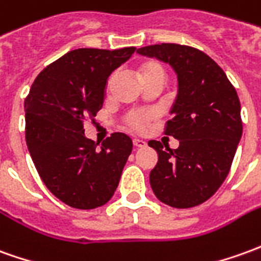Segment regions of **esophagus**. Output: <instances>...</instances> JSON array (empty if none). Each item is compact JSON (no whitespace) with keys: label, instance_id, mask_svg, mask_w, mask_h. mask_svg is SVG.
Segmentation results:
<instances>
[{"label":"esophagus","instance_id":"esophagus-1","mask_svg":"<svg viewBox=\"0 0 261 261\" xmlns=\"http://www.w3.org/2000/svg\"><path fill=\"white\" fill-rule=\"evenodd\" d=\"M133 144H134L136 147H138V148H141V147H145V145H147V143H145L144 140H141V138H134V140H133Z\"/></svg>","mask_w":261,"mask_h":261}]
</instances>
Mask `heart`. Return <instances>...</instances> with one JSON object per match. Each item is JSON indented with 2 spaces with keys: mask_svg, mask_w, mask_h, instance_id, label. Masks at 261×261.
Listing matches in <instances>:
<instances>
[{
  "mask_svg": "<svg viewBox=\"0 0 261 261\" xmlns=\"http://www.w3.org/2000/svg\"><path fill=\"white\" fill-rule=\"evenodd\" d=\"M138 74L141 80L148 79H162L165 80V69L162 66L161 62L144 61L138 65ZM151 114L148 112H131L125 116V124L134 131H143L145 125L149 121Z\"/></svg>",
  "mask_w": 261,
  "mask_h": 261,
  "instance_id": "1",
  "label": "heart"
}]
</instances>
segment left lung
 <instances>
[{
	"label": "left lung",
	"mask_w": 261,
	"mask_h": 261,
	"mask_svg": "<svg viewBox=\"0 0 261 261\" xmlns=\"http://www.w3.org/2000/svg\"><path fill=\"white\" fill-rule=\"evenodd\" d=\"M167 62L178 74V96L165 134L179 140L171 149L151 140L158 162L149 184L158 199L172 207L203 203L223 184L242 137L240 101L222 67L202 50L178 43L137 50Z\"/></svg>",
	"instance_id": "obj_1"
}]
</instances>
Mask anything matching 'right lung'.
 Returning <instances> with one entry per match:
<instances>
[{
	"label": "right lung",
	"instance_id": "add662e5",
	"mask_svg": "<svg viewBox=\"0 0 261 261\" xmlns=\"http://www.w3.org/2000/svg\"><path fill=\"white\" fill-rule=\"evenodd\" d=\"M136 48L74 49L36 76L23 103L25 140L49 191L67 206L96 209L116 192L133 141L113 133L97 144L85 137V121L103 107L114 69Z\"/></svg>",
	"mask_w": 261,
	"mask_h": 261
}]
</instances>
